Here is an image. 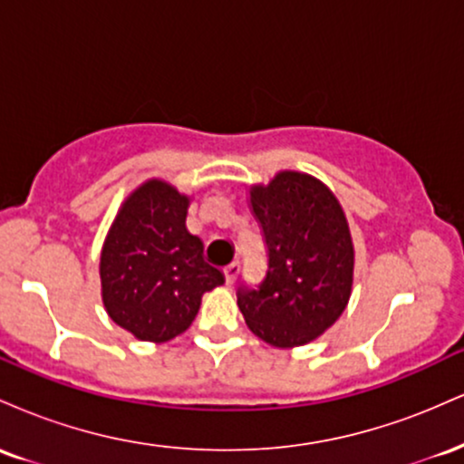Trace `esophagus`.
<instances>
[{
    "mask_svg": "<svg viewBox=\"0 0 464 464\" xmlns=\"http://www.w3.org/2000/svg\"><path fill=\"white\" fill-rule=\"evenodd\" d=\"M237 275H239V264L237 262H231L228 266H225V279H227L228 285H231L233 281H236Z\"/></svg>",
    "mask_w": 464,
    "mask_h": 464,
    "instance_id": "obj_1",
    "label": "esophagus"
}]
</instances>
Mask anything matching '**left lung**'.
I'll return each instance as SVG.
<instances>
[{"label": "left lung", "mask_w": 464, "mask_h": 464, "mask_svg": "<svg viewBox=\"0 0 464 464\" xmlns=\"http://www.w3.org/2000/svg\"><path fill=\"white\" fill-rule=\"evenodd\" d=\"M266 242V275L237 285V305L250 332L273 347L318 338L347 307L353 284V244L343 207L321 180L281 172L250 189Z\"/></svg>", "instance_id": "left-lung-1"}]
</instances>
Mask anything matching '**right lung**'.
<instances>
[{
  "label": "right lung",
  "instance_id": "1",
  "mask_svg": "<svg viewBox=\"0 0 464 464\" xmlns=\"http://www.w3.org/2000/svg\"><path fill=\"white\" fill-rule=\"evenodd\" d=\"M188 196L148 180L121 205L106 236L100 276L109 316L135 338L165 343L196 318L200 296L225 284L185 227Z\"/></svg>",
  "mask_w": 464,
  "mask_h": 464
}]
</instances>
